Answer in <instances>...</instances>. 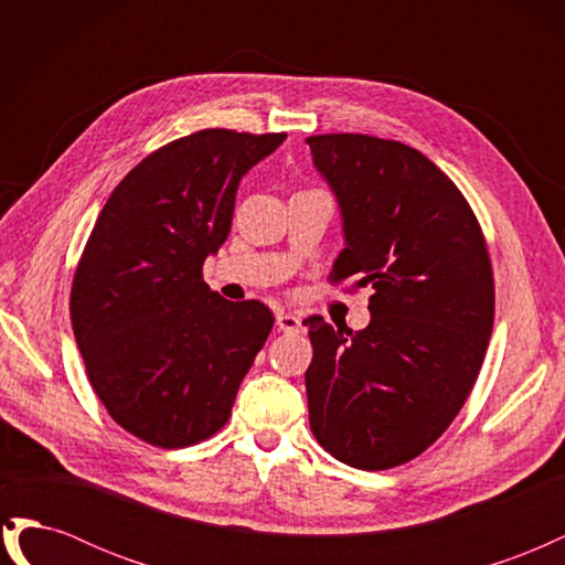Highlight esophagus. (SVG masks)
<instances>
[{
  "mask_svg": "<svg viewBox=\"0 0 565 565\" xmlns=\"http://www.w3.org/2000/svg\"><path fill=\"white\" fill-rule=\"evenodd\" d=\"M276 324H278L280 332H297L301 328V320L292 313H278Z\"/></svg>",
  "mask_w": 565,
  "mask_h": 565,
  "instance_id": "esophagus-1",
  "label": "esophagus"
}]
</instances>
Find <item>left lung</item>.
I'll use <instances>...</instances> for the list:
<instances>
[{
  "instance_id": "obj_1",
  "label": "left lung",
  "mask_w": 565,
  "mask_h": 565,
  "mask_svg": "<svg viewBox=\"0 0 565 565\" xmlns=\"http://www.w3.org/2000/svg\"><path fill=\"white\" fill-rule=\"evenodd\" d=\"M341 210L330 280L372 287L365 330L306 318L311 431L349 467L380 471L448 429L483 365L494 318L486 237L459 188L401 141L306 139Z\"/></svg>"
}]
</instances>
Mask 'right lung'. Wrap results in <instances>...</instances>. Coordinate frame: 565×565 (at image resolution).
Wrapping results in <instances>:
<instances>
[{
  "mask_svg": "<svg viewBox=\"0 0 565 565\" xmlns=\"http://www.w3.org/2000/svg\"><path fill=\"white\" fill-rule=\"evenodd\" d=\"M287 134L202 129L150 152L100 210L75 270L71 318L110 417L150 446L214 436L273 328L262 301L202 280L226 243L235 193Z\"/></svg>",
  "mask_w": 565,
  "mask_h": 565,
  "instance_id": "right-lung-1",
  "label": "right lung"
}]
</instances>
